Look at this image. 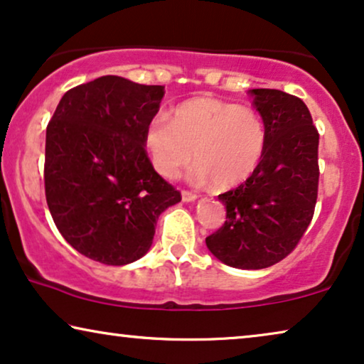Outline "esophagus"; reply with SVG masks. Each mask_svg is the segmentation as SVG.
<instances>
[{
    "label": "esophagus",
    "mask_w": 364,
    "mask_h": 364,
    "mask_svg": "<svg viewBox=\"0 0 364 364\" xmlns=\"http://www.w3.org/2000/svg\"><path fill=\"white\" fill-rule=\"evenodd\" d=\"M197 198V193L192 191H182V200L183 202H193Z\"/></svg>",
    "instance_id": "34e87169"
}]
</instances>
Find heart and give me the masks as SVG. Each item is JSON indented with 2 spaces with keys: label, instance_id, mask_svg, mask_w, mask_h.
<instances>
[{
  "label": "heart",
  "instance_id": "b5f03b06",
  "mask_svg": "<svg viewBox=\"0 0 364 364\" xmlns=\"http://www.w3.org/2000/svg\"><path fill=\"white\" fill-rule=\"evenodd\" d=\"M144 146L164 178L178 177L196 152L192 181L232 188L257 171L267 147V127L255 109L193 97L173 109L172 121L154 117L144 132Z\"/></svg>",
  "mask_w": 364,
  "mask_h": 364
}]
</instances>
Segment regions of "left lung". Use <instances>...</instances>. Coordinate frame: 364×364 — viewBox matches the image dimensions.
<instances>
[{"label":"left lung","mask_w":364,"mask_h":364,"mask_svg":"<svg viewBox=\"0 0 364 364\" xmlns=\"http://www.w3.org/2000/svg\"><path fill=\"white\" fill-rule=\"evenodd\" d=\"M250 94L267 127L265 152L245 182L218 196L227 218L205 243L228 267L260 270L290 255L310 225L320 134L300 97L278 89Z\"/></svg>","instance_id":"left-lung-1"}]
</instances>
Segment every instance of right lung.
Here are the masks:
<instances>
[{"mask_svg": "<svg viewBox=\"0 0 364 364\" xmlns=\"http://www.w3.org/2000/svg\"><path fill=\"white\" fill-rule=\"evenodd\" d=\"M164 92V86L102 76L69 89L48 124L49 212L64 240L91 260H139L152 245L159 215L181 202L144 146Z\"/></svg>", "mask_w": 364, "mask_h": 364, "instance_id": "obj_1", "label": "right lung"}]
</instances>
